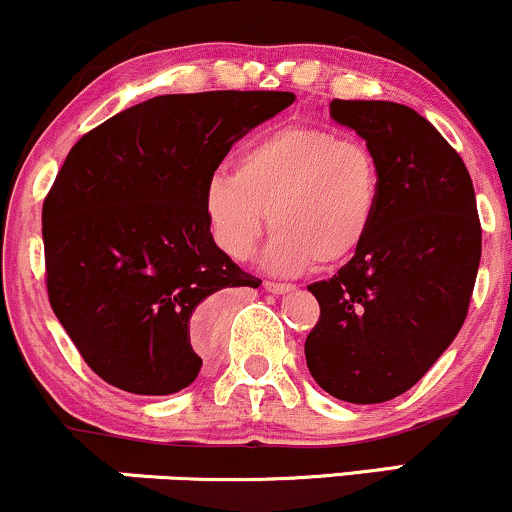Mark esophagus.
Returning <instances> with one entry per match:
<instances>
[{"instance_id": "1", "label": "esophagus", "mask_w": 512, "mask_h": 512, "mask_svg": "<svg viewBox=\"0 0 512 512\" xmlns=\"http://www.w3.org/2000/svg\"><path fill=\"white\" fill-rule=\"evenodd\" d=\"M264 291L281 296V293H291L293 286L291 284H279V281H264Z\"/></svg>"}]
</instances>
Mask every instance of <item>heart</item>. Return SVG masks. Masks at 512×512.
Here are the masks:
<instances>
[{"label":"heart","mask_w":512,"mask_h":512,"mask_svg":"<svg viewBox=\"0 0 512 512\" xmlns=\"http://www.w3.org/2000/svg\"><path fill=\"white\" fill-rule=\"evenodd\" d=\"M378 207L380 168L368 146L315 125L252 139L236 175L216 173L204 187L209 231L233 260H248L272 223L262 264L276 274L351 260L373 231Z\"/></svg>","instance_id":"b5f03b06"}]
</instances>
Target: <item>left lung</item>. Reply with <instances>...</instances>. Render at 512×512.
Segmentation results:
<instances>
[{"label": "left lung", "instance_id": "left-lung-1", "mask_svg": "<svg viewBox=\"0 0 512 512\" xmlns=\"http://www.w3.org/2000/svg\"><path fill=\"white\" fill-rule=\"evenodd\" d=\"M330 115L366 139L380 207L363 248L308 286L320 320L305 339L315 383L351 404L414 387L467 317L481 260L467 166L426 117L390 101H332Z\"/></svg>", "mask_w": 512, "mask_h": 512}]
</instances>
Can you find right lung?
<instances>
[{"instance_id":"add662e5","label":"right lung","mask_w":512,"mask_h":512,"mask_svg":"<svg viewBox=\"0 0 512 512\" xmlns=\"http://www.w3.org/2000/svg\"><path fill=\"white\" fill-rule=\"evenodd\" d=\"M293 101L289 91L156 96L72 146L43 204L48 293L105 383L156 397L192 385L197 305L262 284L211 238L204 187L238 139Z\"/></svg>"}]
</instances>
